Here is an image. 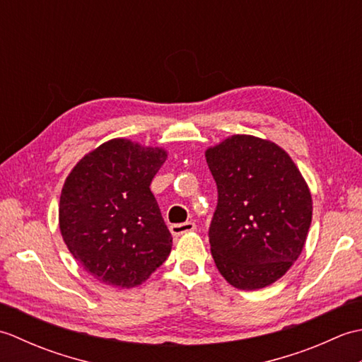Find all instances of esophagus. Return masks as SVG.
Listing matches in <instances>:
<instances>
[{"instance_id": "34e87169", "label": "esophagus", "mask_w": 362, "mask_h": 362, "mask_svg": "<svg viewBox=\"0 0 362 362\" xmlns=\"http://www.w3.org/2000/svg\"><path fill=\"white\" fill-rule=\"evenodd\" d=\"M169 230H171V233L174 236H180V235H185L189 232H194L196 224L193 221H187V222H182V224H173L171 227H169Z\"/></svg>"}]
</instances>
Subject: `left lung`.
I'll list each match as a JSON object with an SVG mask.
<instances>
[{"label":"left lung","mask_w":362,"mask_h":362,"mask_svg":"<svg viewBox=\"0 0 362 362\" xmlns=\"http://www.w3.org/2000/svg\"><path fill=\"white\" fill-rule=\"evenodd\" d=\"M205 157L218 187L209 230L218 271L238 289L266 288L302 253L310 189L288 153L257 136L233 135Z\"/></svg>","instance_id":"left-lung-1"}]
</instances>
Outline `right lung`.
Instances as JSON below:
<instances>
[{
    "label": "right lung",
    "instance_id": "right-lung-1",
    "mask_svg": "<svg viewBox=\"0 0 362 362\" xmlns=\"http://www.w3.org/2000/svg\"><path fill=\"white\" fill-rule=\"evenodd\" d=\"M166 152L110 140L74 166L60 196L59 226L68 250L96 280L141 284L171 252L151 182Z\"/></svg>",
    "mask_w": 362,
    "mask_h": 362
}]
</instances>
